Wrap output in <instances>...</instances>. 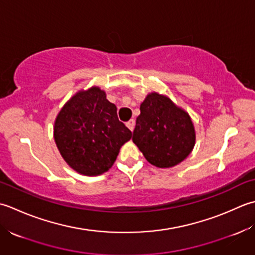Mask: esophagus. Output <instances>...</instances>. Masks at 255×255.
Wrapping results in <instances>:
<instances>
[{"instance_id": "esophagus-1", "label": "esophagus", "mask_w": 255, "mask_h": 255, "mask_svg": "<svg viewBox=\"0 0 255 255\" xmlns=\"http://www.w3.org/2000/svg\"><path fill=\"white\" fill-rule=\"evenodd\" d=\"M127 127L131 129V131H133L134 129V127H135V120H133V119H131L128 122H127Z\"/></svg>"}]
</instances>
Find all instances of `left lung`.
<instances>
[{"mask_svg":"<svg viewBox=\"0 0 255 255\" xmlns=\"http://www.w3.org/2000/svg\"><path fill=\"white\" fill-rule=\"evenodd\" d=\"M132 141L149 164L170 168L194 149L196 131L188 112L158 92H150L139 107Z\"/></svg>","mask_w":255,"mask_h":255,"instance_id":"left-lung-1","label":"left lung"}]
</instances>
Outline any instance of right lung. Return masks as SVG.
I'll list each match as a JSON object with an SVG mask.
<instances>
[{
  "mask_svg": "<svg viewBox=\"0 0 255 255\" xmlns=\"http://www.w3.org/2000/svg\"><path fill=\"white\" fill-rule=\"evenodd\" d=\"M132 132L119 121L117 107L97 86L76 92L57 114L54 138L70 168L98 176L112 167Z\"/></svg>",
  "mask_w": 255,
  "mask_h": 255,
  "instance_id": "obj_1",
  "label": "right lung"
}]
</instances>
